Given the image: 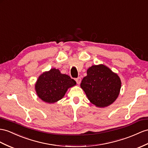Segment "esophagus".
I'll return each mask as SVG.
<instances>
[{
    "label": "esophagus",
    "instance_id": "34e87169",
    "mask_svg": "<svg viewBox=\"0 0 148 148\" xmlns=\"http://www.w3.org/2000/svg\"><path fill=\"white\" fill-rule=\"evenodd\" d=\"M75 81H76L77 84H80V83L81 82V78L80 77H77V79H75Z\"/></svg>",
    "mask_w": 148,
    "mask_h": 148
}]
</instances>
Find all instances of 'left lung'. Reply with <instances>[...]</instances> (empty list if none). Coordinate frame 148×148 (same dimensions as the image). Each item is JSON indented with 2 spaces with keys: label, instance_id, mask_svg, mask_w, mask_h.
Segmentation results:
<instances>
[{
  "label": "left lung",
  "instance_id": "obj_1",
  "mask_svg": "<svg viewBox=\"0 0 148 148\" xmlns=\"http://www.w3.org/2000/svg\"><path fill=\"white\" fill-rule=\"evenodd\" d=\"M81 88L88 99L98 108L111 105L118 97L121 88L119 75L104 64L94 65L87 70Z\"/></svg>",
  "mask_w": 148,
  "mask_h": 148
}]
</instances>
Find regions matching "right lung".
<instances>
[{
	"instance_id": "right-lung-1",
	"label": "right lung",
	"mask_w": 148,
	"mask_h": 148,
	"mask_svg": "<svg viewBox=\"0 0 148 148\" xmlns=\"http://www.w3.org/2000/svg\"><path fill=\"white\" fill-rule=\"evenodd\" d=\"M75 85L76 82L70 76L52 68L39 75L35 84V90L42 101L52 104L61 99L67 89Z\"/></svg>"
}]
</instances>
